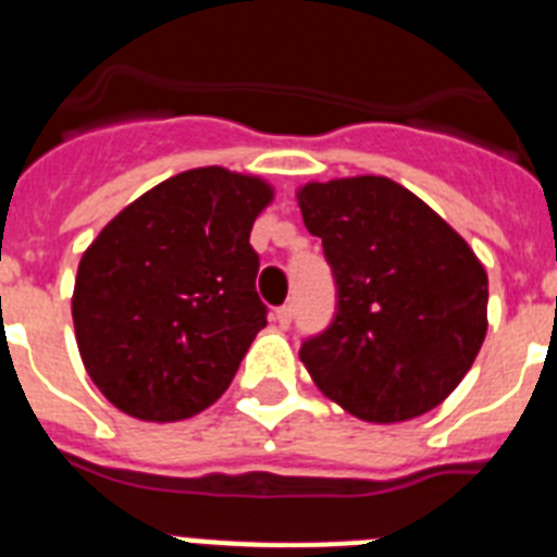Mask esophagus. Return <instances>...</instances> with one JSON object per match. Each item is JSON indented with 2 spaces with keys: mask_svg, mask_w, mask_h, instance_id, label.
<instances>
[{
  "mask_svg": "<svg viewBox=\"0 0 557 557\" xmlns=\"http://www.w3.org/2000/svg\"><path fill=\"white\" fill-rule=\"evenodd\" d=\"M273 321L278 323V329H289V323H293V307H289V304H284V307L275 309Z\"/></svg>",
  "mask_w": 557,
  "mask_h": 557,
  "instance_id": "34e87169",
  "label": "esophagus"
}]
</instances>
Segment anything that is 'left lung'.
<instances>
[{
	"label": "left lung",
	"instance_id": "obj_1",
	"mask_svg": "<svg viewBox=\"0 0 557 557\" xmlns=\"http://www.w3.org/2000/svg\"><path fill=\"white\" fill-rule=\"evenodd\" d=\"M298 206L337 287L332 323L301 343L314 385L362 421L430 412L469 373L488 329V275L474 250L379 175L307 184Z\"/></svg>",
	"mask_w": 557,
	"mask_h": 557
}]
</instances>
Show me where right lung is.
I'll return each mask as SVG.
<instances>
[{"mask_svg":"<svg viewBox=\"0 0 557 557\" xmlns=\"http://www.w3.org/2000/svg\"><path fill=\"white\" fill-rule=\"evenodd\" d=\"M273 200L262 178L200 166L152 186L83 253L72 318L88 376L141 421L214 405L268 307L250 228Z\"/></svg>","mask_w":557,"mask_h":557,"instance_id":"right-lung-1","label":"right lung"}]
</instances>
